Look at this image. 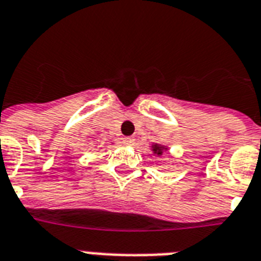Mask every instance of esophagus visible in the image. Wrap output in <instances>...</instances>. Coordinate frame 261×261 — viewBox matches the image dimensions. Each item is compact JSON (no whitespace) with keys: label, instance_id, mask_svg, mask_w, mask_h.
I'll list each match as a JSON object with an SVG mask.
<instances>
[{"label":"esophagus","instance_id":"obj_1","mask_svg":"<svg viewBox=\"0 0 261 261\" xmlns=\"http://www.w3.org/2000/svg\"><path fill=\"white\" fill-rule=\"evenodd\" d=\"M134 143H135V139L133 137L123 138V144H126V146H133Z\"/></svg>","mask_w":261,"mask_h":261}]
</instances>
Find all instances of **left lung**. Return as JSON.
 I'll return each instance as SVG.
<instances>
[{
  "mask_svg": "<svg viewBox=\"0 0 261 261\" xmlns=\"http://www.w3.org/2000/svg\"><path fill=\"white\" fill-rule=\"evenodd\" d=\"M150 151L151 154L155 155V156L161 158L163 156L166 152H168V150H170V147L168 146H166V144H161V143H151L150 146Z\"/></svg>",
  "mask_w": 261,
  "mask_h": 261,
  "instance_id": "left-lung-1",
  "label": "left lung"
}]
</instances>
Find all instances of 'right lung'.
<instances>
[{
	"instance_id": "right-lung-1",
	"label": "right lung",
	"mask_w": 261,
	"mask_h": 261,
	"mask_svg": "<svg viewBox=\"0 0 261 261\" xmlns=\"http://www.w3.org/2000/svg\"><path fill=\"white\" fill-rule=\"evenodd\" d=\"M110 143H114V142H113V141H111V142H110Z\"/></svg>"
}]
</instances>
